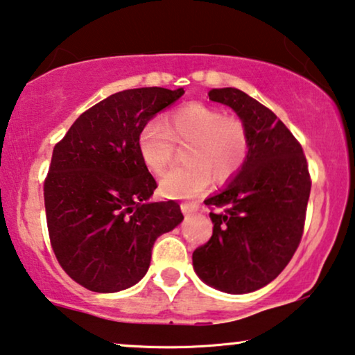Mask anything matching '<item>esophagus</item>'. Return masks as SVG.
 <instances>
[{"label": "esophagus", "instance_id": "34e87169", "mask_svg": "<svg viewBox=\"0 0 355 355\" xmlns=\"http://www.w3.org/2000/svg\"><path fill=\"white\" fill-rule=\"evenodd\" d=\"M182 212L185 216H190V214H193V212L196 211V206L195 205H190V202H182Z\"/></svg>", "mask_w": 355, "mask_h": 355}]
</instances>
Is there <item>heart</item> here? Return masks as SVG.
<instances>
[{
    "label": "heart",
    "mask_w": 355,
    "mask_h": 355,
    "mask_svg": "<svg viewBox=\"0 0 355 355\" xmlns=\"http://www.w3.org/2000/svg\"><path fill=\"white\" fill-rule=\"evenodd\" d=\"M175 144L187 146L185 165L170 170L159 183L167 198H193L209 187L234 178L247 162L250 135L243 120L224 115L219 108L193 102L175 110L165 126L150 121L138 135V150L146 167L155 175L172 164Z\"/></svg>",
    "instance_id": "heart-1"
}]
</instances>
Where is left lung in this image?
Listing matches in <instances>:
<instances>
[{"label":"left lung","instance_id":"left-lung-1","mask_svg":"<svg viewBox=\"0 0 355 355\" xmlns=\"http://www.w3.org/2000/svg\"><path fill=\"white\" fill-rule=\"evenodd\" d=\"M209 101L243 120L250 154L234 180L205 201L214 229L193 252V268L214 289L248 294L276 279L299 247L311 188L309 165L284 123L248 94L212 89Z\"/></svg>","mask_w":355,"mask_h":355}]
</instances>
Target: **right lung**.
<instances>
[{"label": "right lung", "mask_w": 355, "mask_h": 355, "mask_svg": "<svg viewBox=\"0 0 355 355\" xmlns=\"http://www.w3.org/2000/svg\"><path fill=\"white\" fill-rule=\"evenodd\" d=\"M183 89H128L76 120L56 143L44 198L50 243L71 279L112 294L135 286L159 235L183 220L175 201L149 202L157 183L138 150V135Z\"/></svg>", "instance_id": "obj_1"}]
</instances>
